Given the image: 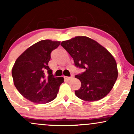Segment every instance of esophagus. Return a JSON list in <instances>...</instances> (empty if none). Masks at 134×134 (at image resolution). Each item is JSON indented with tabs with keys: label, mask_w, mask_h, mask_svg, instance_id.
I'll return each mask as SVG.
<instances>
[{
	"label": "esophagus",
	"mask_w": 134,
	"mask_h": 134,
	"mask_svg": "<svg viewBox=\"0 0 134 134\" xmlns=\"http://www.w3.org/2000/svg\"><path fill=\"white\" fill-rule=\"evenodd\" d=\"M72 78H73V77L72 76H70V77H65V79L66 80H67V81H69V80L72 79Z\"/></svg>",
	"instance_id": "obj_1"
}]
</instances>
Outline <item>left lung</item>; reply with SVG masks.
<instances>
[{
  "label": "left lung",
  "instance_id": "8db88e82",
  "mask_svg": "<svg viewBox=\"0 0 134 134\" xmlns=\"http://www.w3.org/2000/svg\"><path fill=\"white\" fill-rule=\"evenodd\" d=\"M60 44L73 58L76 67L84 70L75 76L81 82L79 90L75 91L76 96L86 101L107 96L118 77L117 65L111 53L86 36H76Z\"/></svg>",
  "mask_w": 134,
  "mask_h": 134
}]
</instances>
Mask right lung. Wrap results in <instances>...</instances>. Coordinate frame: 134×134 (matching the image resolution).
<instances>
[{
  "mask_svg": "<svg viewBox=\"0 0 134 134\" xmlns=\"http://www.w3.org/2000/svg\"><path fill=\"white\" fill-rule=\"evenodd\" d=\"M60 42L38 41L17 58L12 69L14 84L21 94L35 103H47L55 99L64 79L54 77L48 67L51 52ZM48 74L46 75V72Z\"/></svg>",
  "mask_w": 134,
  "mask_h": 134,
  "instance_id": "obj_1",
  "label": "right lung"
}]
</instances>
